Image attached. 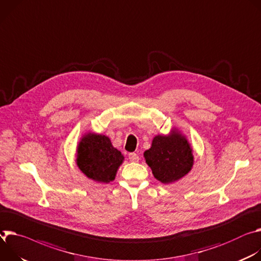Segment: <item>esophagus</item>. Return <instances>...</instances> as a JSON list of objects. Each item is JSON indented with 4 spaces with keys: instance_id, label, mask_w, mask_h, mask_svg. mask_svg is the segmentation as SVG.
<instances>
[{
    "instance_id": "1",
    "label": "esophagus",
    "mask_w": 261,
    "mask_h": 261,
    "mask_svg": "<svg viewBox=\"0 0 261 261\" xmlns=\"http://www.w3.org/2000/svg\"><path fill=\"white\" fill-rule=\"evenodd\" d=\"M128 159L130 162H138L139 161V155L135 152H132L128 154Z\"/></svg>"
}]
</instances>
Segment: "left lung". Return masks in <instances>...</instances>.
Segmentation results:
<instances>
[{
    "instance_id": "1",
    "label": "left lung",
    "mask_w": 261,
    "mask_h": 261,
    "mask_svg": "<svg viewBox=\"0 0 261 261\" xmlns=\"http://www.w3.org/2000/svg\"><path fill=\"white\" fill-rule=\"evenodd\" d=\"M192 151L186 136L174 128L169 135L155 136L144 158L153 176L168 185L179 180L191 171L194 164Z\"/></svg>"
}]
</instances>
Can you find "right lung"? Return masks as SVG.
Returning a JSON list of instances; mask_svg holds the SVG:
<instances>
[{
  "instance_id": "obj_1",
  "label": "right lung",
  "mask_w": 261,
  "mask_h": 261,
  "mask_svg": "<svg viewBox=\"0 0 261 261\" xmlns=\"http://www.w3.org/2000/svg\"><path fill=\"white\" fill-rule=\"evenodd\" d=\"M124 156L113 147L105 135L87 133L76 149V165L84 174L97 182L108 184L115 179Z\"/></svg>"
}]
</instances>
